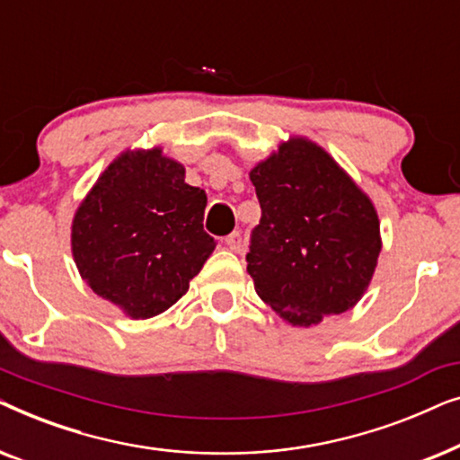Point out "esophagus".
Segmentation results:
<instances>
[{
    "instance_id": "34e87169",
    "label": "esophagus",
    "mask_w": 460,
    "mask_h": 460,
    "mask_svg": "<svg viewBox=\"0 0 460 460\" xmlns=\"http://www.w3.org/2000/svg\"><path fill=\"white\" fill-rule=\"evenodd\" d=\"M226 244H228V249L234 251V253H238V251H243V236H241V232H232V234L226 236Z\"/></svg>"
}]
</instances>
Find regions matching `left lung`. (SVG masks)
I'll use <instances>...</instances> for the list:
<instances>
[{
  "instance_id": "obj_1",
  "label": "left lung",
  "mask_w": 460,
  "mask_h": 460,
  "mask_svg": "<svg viewBox=\"0 0 460 460\" xmlns=\"http://www.w3.org/2000/svg\"><path fill=\"white\" fill-rule=\"evenodd\" d=\"M249 175L261 207L247 253L257 295L295 326L354 307L381 253L370 199L305 137L282 142Z\"/></svg>"
}]
</instances>
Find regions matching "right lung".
Returning <instances> with one entry per match:
<instances>
[{
	"mask_svg": "<svg viewBox=\"0 0 460 460\" xmlns=\"http://www.w3.org/2000/svg\"><path fill=\"white\" fill-rule=\"evenodd\" d=\"M184 173L161 148L123 153L75 213L81 279L129 318L172 307L217 244L203 230L207 194Z\"/></svg>",
	"mask_w": 460,
	"mask_h": 460,
	"instance_id": "add662e5",
	"label": "right lung"
}]
</instances>
